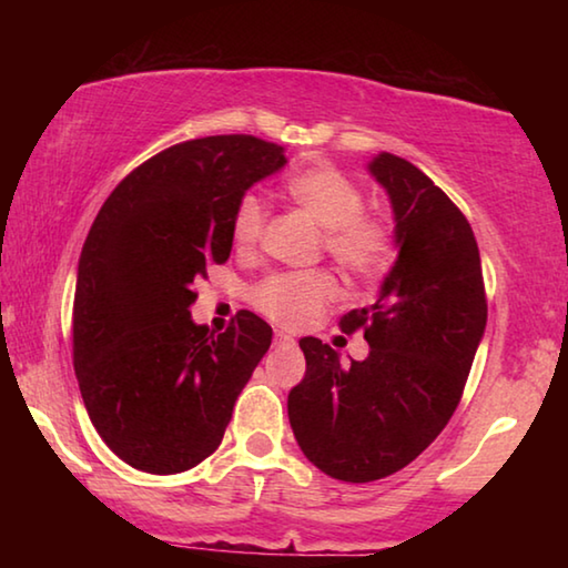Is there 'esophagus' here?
Segmentation results:
<instances>
[{
  "label": "esophagus",
  "instance_id": "esophagus-1",
  "mask_svg": "<svg viewBox=\"0 0 568 568\" xmlns=\"http://www.w3.org/2000/svg\"><path fill=\"white\" fill-rule=\"evenodd\" d=\"M293 343H295L293 335H287V333H283V331L275 333V345H293Z\"/></svg>",
  "mask_w": 568,
  "mask_h": 568
}]
</instances>
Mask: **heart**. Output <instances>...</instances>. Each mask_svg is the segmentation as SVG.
Masks as SVG:
<instances>
[{
  "mask_svg": "<svg viewBox=\"0 0 568 568\" xmlns=\"http://www.w3.org/2000/svg\"><path fill=\"white\" fill-rule=\"evenodd\" d=\"M285 192L297 210L321 227L325 255L353 281H376L398 253V230L393 220L365 210L358 182L333 165H311L285 180ZM267 227V207L261 197L245 195L235 205L233 243L243 253L261 245ZM335 297L338 283L325 271L277 273L250 291V303L265 318L285 328H305L321 318Z\"/></svg>",
  "mask_w": 568,
  "mask_h": 568,
  "instance_id": "1",
  "label": "heart"
}]
</instances>
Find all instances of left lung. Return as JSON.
Here are the masks:
<instances>
[{
	"label": "left lung",
	"mask_w": 568,
	"mask_h": 568,
	"mask_svg": "<svg viewBox=\"0 0 568 568\" xmlns=\"http://www.w3.org/2000/svg\"><path fill=\"white\" fill-rule=\"evenodd\" d=\"M398 261L378 301L341 318L371 353L343 368L328 343L303 338L305 378L287 396L297 446L323 474L386 478L420 456L454 416L486 328V287L466 215L408 160L383 152Z\"/></svg>",
	"instance_id": "left-lung-1"
}]
</instances>
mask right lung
Instances as JSON below:
<instances>
[{"mask_svg": "<svg viewBox=\"0 0 568 568\" xmlns=\"http://www.w3.org/2000/svg\"><path fill=\"white\" fill-rule=\"evenodd\" d=\"M285 165L253 134L158 152L104 200L84 240L72 363L100 438L145 474H182L220 446L273 328L240 311L213 335L190 318L195 283L233 250L235 205Z\"/></svg>", "mask_w": 568, "mask_h": 568, "instance_id": "1", "label": "right lung"}]
</instances>
